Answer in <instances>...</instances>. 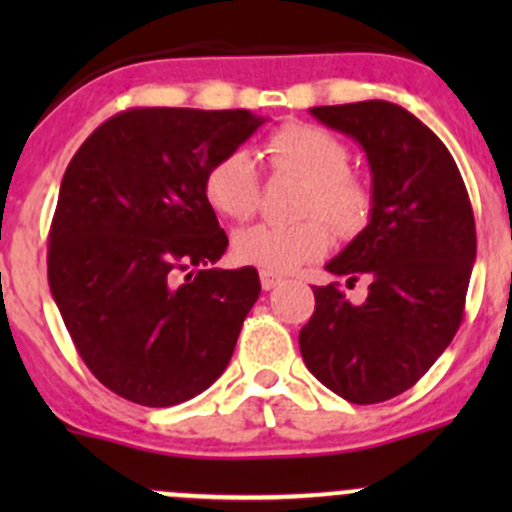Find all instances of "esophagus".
Returning <instances> with one entry per match:
<instances>
[{"label": "esophagus", "mask_w": 512, "mask_h": 512, "mask_svg": "<svg viewBox=\"0 0 512 512\" xmlns=\"http://www.w3.org/2000/svg\"><path fill=\"white\" fill-rule=\"evenodd\" d=\"M260 282H262V289H267V292H270V289L280 287L282 282H285V277H282V275H275V272L262 270V272H260Z\"/></svg>", "instance_id": "esophagus-1"}]
</instances>
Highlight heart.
I'll return each mask as SVG.
<instances>
[{
  "label": "heart",
  "instance_id": "1",
  "mask_svg": "<svg viewBox=\"0 0 512 512\" xmlns=\"http://www.w3.org/2000/svg\"><path fill=\"white\" fill-rule=\"evenodd\" d=\"M267 156L272 168L307 183L302 215L324 217L344 237L356 235L369 223L374 195L366 180L349 173L352 153L342 138L312 123H287L270 136ZM203 190L215 213L227 220H247L260 205L255 160L247 151L225 153L205 173ZM323 221L309 218L294 225L245 227L232 237V255L242 265L289 272L329 250L332 232Z\"/></svg>",
  "mask_w": 512,
  "mask_h": 512
}]
</instances>
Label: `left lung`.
Segmentation results:
<instances>
[{
	"instance_id": "1",
	"label": "left lung",
	"mask_w": 512,
	"mask_h": 512,
	"mask_svg": "<svg viewBox=\"0 0 512 512\" xmlns=\"http://www.w3.org/2000/svg\"><path fill=\"white\" fill-rule=\"evenodd\" d=\"M364 148L374 208L364 230L327 262L369 294L352 304L337 282L314 289L299 332L307 369L352 404H379L416 384L458 332L476 262V223L458 165L406 108L359 101L309 108Z\"/></svg>"
}]
</instances>
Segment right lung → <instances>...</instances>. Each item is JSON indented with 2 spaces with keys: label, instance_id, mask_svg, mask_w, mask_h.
Returning <instances> with one entry per match:
<instances>
[{
  "label": "right lung",
  "instance_id": "1",
  "mask_svg": "<svg viewBox=\"0 0 512 512\" xmlns=\"http://www.w3.org/2000/svg\"><path fill=\"white\" fill-rule=\"evenodd\" d=\"M265 116L131 108L76 151L49 232V287L81 359L141 406H175L230 364L260 297L255 267L218 270L227 250L205 173Z\"/></svg>",
  "mask_w": 512,
  "mask_h": 512
}]
</instances>
